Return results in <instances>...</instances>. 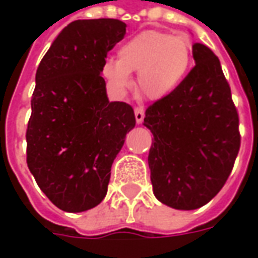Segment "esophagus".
<instances>
[{"mask_svg":"<svg viewBox=\"0 0 258 258\" xmlns=\"http://www.w3.org/2000/svg\"><path fill=\"white\" fill-rule=\"evenodd\" d=\"M144 117H145V107L144 106H137L135 107V120L137 123L141 124L144 121Z\"/></svg>","mask_w":258,"mask_h":258,"instance_id":"1","label":"esophagus"}]
</instances>
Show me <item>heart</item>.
<instances>
[{"instance_id": "1", "label": "heart", "mask_w": 258, "mask_h": 258, "mask_svg": "<svg viewBox=\"0 0 258 258\" xmlns=\"http://www.w3.org/2000/svg\"><path fill=\"white\" fill-rule=\"evenodd\" d=\"M192 62V45L185 36L155 30L142 31L118 48L117 59H107L102 73L120 92L133 84L145 99H160L173 92L184 80Z\"/></svg>"}]
</instances>
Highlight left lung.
Here are the masks:
<instances>
[{
	"label": "left lung",
	"mask_w": 258,
	"mask_h": 258,
	"mask_svg": "<svg viewBox=\"0 0 258 258\" xmlns=\"http://www.w3.org/2000/svg\"><path fill=\"white\" fill-rule=\"evenodd\" d=\"M195 64L179 85L148 106L153 194L177 210L209 203L227 182L240 148L231 87L210 48L194 44Z\"/></svg>",
	"instance_id": "8db88e82"
}]
</instances>
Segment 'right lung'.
I'll return each instance as SVG.
<instances>
[{"label": "right lung", "mask_w": 258, "mask_h": 258, "mask_svg": "<svg viewBox=\"0 0 258 258\" xmlns=\"http://www.w3.org/2000/svg\"><path fill=\"white\" fill-rule=\"evenodd\" d=\"M125 27L117 19L72 22L37 69L26 160L40 189L60 210L80 213L101 203L113 160L135 127L134 109L109 102L101 76Z\"/></svg>", "instance_id": "add662e5"}]
</instances>
